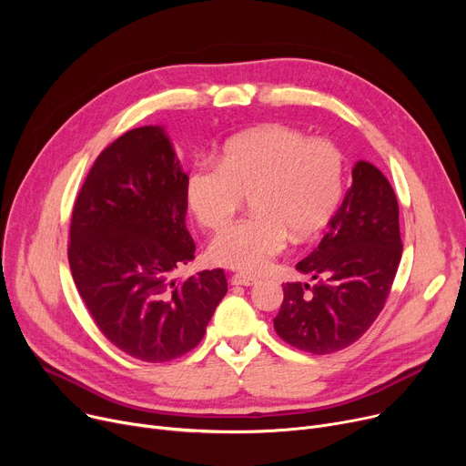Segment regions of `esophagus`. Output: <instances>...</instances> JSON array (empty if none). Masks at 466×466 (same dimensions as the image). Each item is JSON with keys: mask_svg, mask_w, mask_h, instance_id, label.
I'll return each mask as SVG.
<instances>
[{"mask_svg": "<svg viewBox=\"0 0 466 466\" xmlns=\"http://www.w3.org/2000/svg\"><path fill=\"white\" fill-rule=\"evenodd\" d=\"M230 283H232V285L249 287V285H255V283H257V278H255V276H249V274H234V276L230 278Z\"/></svg>", "mask_w": 466, "mask_h": 466, "instance_id": "34e87169", "label": "esophagus"}]
</instances>
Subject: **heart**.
Here are the masks:
<instances>
[{
    "label": "heart",
    "mask_w": 466,
    "mask_h": 466,
    "mask_svg": "<svg viewBox=\"0 0 466 466\" xmlns=\"http://www.w3.org/2000/svg\"><path fill=\"white\" fill-rule=\"evenodd\" d=\"M344 192V157L327 139L266 125L230 137L218 164L196 160L185 177V200L208 230L223 228L251 194L253 213L217 234L209 258L257 274L281 255L292 234L319 232Z\"/></svg>",
    "instance_id": "1"
}]
</instances>
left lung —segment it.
<instances>
[{
	"label": "left lung",
	"mask_w": 466,
	"mask_h": 466,
	"mask_svg": "<svg viewBox=\"0 0 466 466\" xmlns=\"http://www.w3.org/2000/svg\"><path fill=\"white\" fill-rule=\"evenodd\" d=\"M400 257L395 190L376 166L359 160L327 234L297 264L317 283L283 285V304L274 319L278 336L313 355L351 346L383 309Z\"/></svg>",
	"instance_id": "1"
}]
</instances>
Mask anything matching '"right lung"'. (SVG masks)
Masks as SVG:
<instances>
[{
	"instance_id": "obj_1",
	"label": "right lung",
	"mask_w": 466,
	"mask_h": 466,
	"mask_svg": "<svg viewBox=\"0 0 466 466\" xmlns=\"http://www.w3.org/2000/svg\"><path fill=\"white\" fill-rule=\"evenodd\" d=\"M185 177L164 128H134L96 158L71 213L67 258L79 295L111 344L145 362L198 346L228 290L220 268L174 279L196 251Z\"/></svg>"
}]
</instances>
